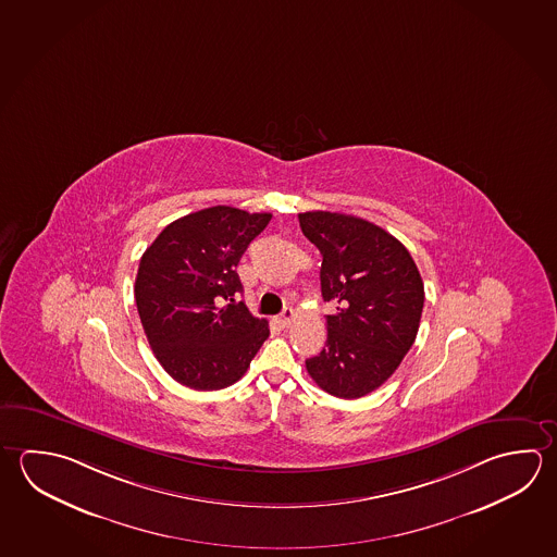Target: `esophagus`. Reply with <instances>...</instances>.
<instances>
[{"instance_id": "1", "label": "esophagus", "mask_w": 557, "mask_h": 557, "mask_svg": "<svg viewBox=\"0 0 557 557\" xmlns=\"http://www.w3.org/2000/svg\"><path fill=\"white\" fill-rule=\"evenodd\" d=\"M294 318H296V314H294L293 308H284L283 314L278 315V324L283 325V327H288V325L293 324Z\"/></svg>"}]
</instances>
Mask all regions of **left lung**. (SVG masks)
Returning a JSON list of instances; mask_svg holds the SVG:
<instances>
[{
  "mask_svg": "<svg viewBox=\"0 0 557 557\" xmlns=\"http://www.w3.org/2000/svg\"><path fill=\"white\" fill-rule=\"evenodd\" d=\"M324 257L320 283L335 314L325 347L306 359L315 385L354 400L385 383L414 344L424 283L403 243L374 223L337 212L298 213Z\"/></svg>",
  "mask_w": 557,
  "mask_h": 557,
  "instance_id": "obj_1",
  "label": "left lung"
}]
</instances>
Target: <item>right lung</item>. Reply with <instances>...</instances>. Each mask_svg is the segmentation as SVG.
<instances>
[{
	"label": "right lung",
	"instance_id": "add662e5",
	"mask_svg": "<svg viewBox=\"0 0 557 557\" xmlns=\"http://www.w3.org/2000/svg\"><path fill=\"white\" fill-rule=\"evenodd\" d=\"M271 218L213 206L169 223L143 253L137 312L152 354L181 385H233L269 337V322L233 296L243 290L239 259Z\"/></svg>",
	"mask_w": 557,
	"mask_h": 557
}]
</instances>
